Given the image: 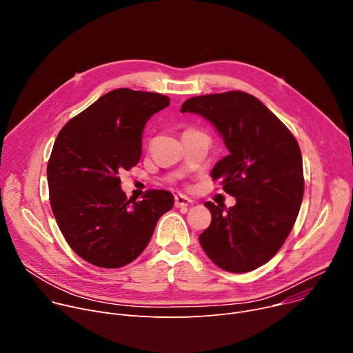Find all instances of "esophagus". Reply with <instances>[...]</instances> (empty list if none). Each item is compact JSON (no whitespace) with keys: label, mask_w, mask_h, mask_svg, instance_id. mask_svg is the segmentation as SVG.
I'll list each match as a JSON object with an SVG mask.
<instances>
[{"label":"esophagus","mask_w":353,"mask_h":353,"mask_svg":"<svg viewBox=\"0 0 353 353\" xmlns=\"http://www.w3.org/2000/svg\"><path fill=\"white\" fill-rule=\"evenodd\" d=\"M174 204H176L177 208H183V207H188V205L193 204V200H190L184 194H176L174 196Z\"/></svg>","instance_id":"esophagus-1"}]
</instances>
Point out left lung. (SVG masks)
I'll return each mask as SVG.
<instances>
[{"mask_svg":"<svg viewBox=\"0 0 353 353\" xmlns=\"http://www.w3.org/2000/svg\"><path fill=\"white\" fill-rule=\"evenodd\" d=\"M180 111L208 119L230 150L211 177L221 180L236 204H204L212 219L199 236L201 248L222 270L261 268L283 246L303 203V157L296 138L263 103L243 91L199 95Z\"/></svg>","mask_w":353,"mask_h":353,"instance_id":"8db88e82","label":"left lung"}]
</instances>
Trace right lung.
I'll use <instances>...</instances> for the list:
<instances>
[{"label": "right lung", "instance_id": "1", "mask_svg": "<svg viewBox=\"0 0 353 353\" xmlns=\"http://www.w3.org/2000/svg\"><path fill=\"white\" fill-rule=\"evenodd\" d=\"M169 104L159 92L117 88L72 118L54 141L48 163L52 211L70 248L94 266L135 261L174 204L166 190L126 200L118 176L138 165L146 122Z\"/></svg>", "mask_w": 353, "mask_h": 353}]
</instances>
